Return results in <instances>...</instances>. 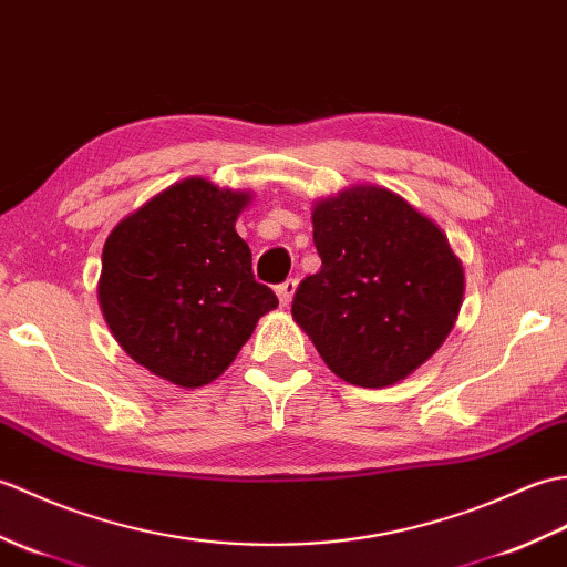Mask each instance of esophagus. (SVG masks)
I'll return each mask as SVG.
<instances>
[{"mask_svg": "<svg viewBox=\"0 0 567 567\" xmlns=\"http://www.w3.org/2000/svg\"><path fill=\"white\" fill-rule=\"evenodd\" d=\"M293 293H296V281H293V279H288V281H284L281 286H276V296H279V303H281V308H288V306H291Z\"/></svg>", "mask_w": 567, "mask_h": 567, "instance_id": "1", "label": "esophagus"}]
</instances>
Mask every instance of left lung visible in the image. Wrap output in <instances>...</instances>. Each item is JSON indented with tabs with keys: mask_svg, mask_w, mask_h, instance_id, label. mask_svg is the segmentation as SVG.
Segmentation results:
<instances>
[{
	"mask_svg": "<svg viewBox=\"0 0 567 567\" xmlns=\"http://www.w3.org/2000/svg\"><path fill=\"white\" fill-rule=\"evenodd\" d=\"M322 267L300 281L298 322L339 379L393 385L454 330L463 264L422 210L385 186L357 184L312 206Z\"/></svg>",
	"mask_w": 567,
	"mask_h": 567,
	"instance_id": "left-lung-1",
	"label": "left lung"
}]
</instances>
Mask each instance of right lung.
I'll return each instance as SVG.
<instances>
[{"label":"right lung","mask_w":567,"mask_h":567,"mask_svg":"<svg viewBox=\"0 0 567 567\" xmlns=\"http://www.w3.org/2000/svg\"><path fill=\"white\" fill-rule=\"evenodd\" d=\"M249 200V192L188 177L106 237L99 306L121 349L153 375L179 388L216 381L279 306L255 281L251 251L235 230Z\"/></svg>","instance_id":"right-lung-1"}]
</instances>
